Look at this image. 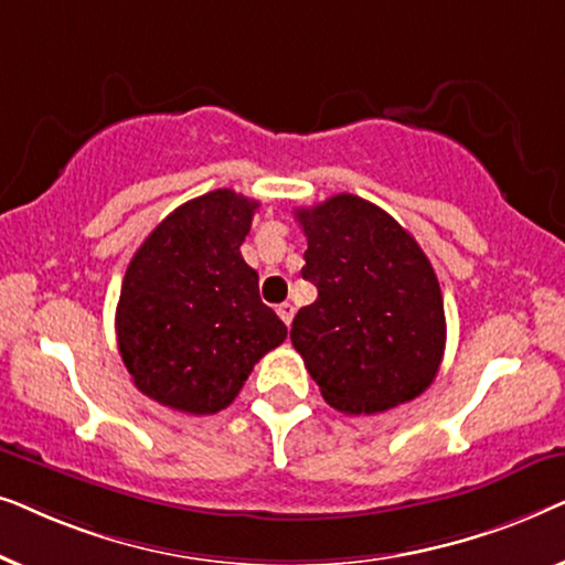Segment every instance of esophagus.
I'll list each match as a JSON object with an SVG mask.
<instances>
[{"instance_id":"1","label":"esophagus","mask_w":565,"mask_h":565,"mask_svg":"<svg viewBox=\"0 0 565 565\" xmlns=\"http://www.w3.org/2000/svg\"><path fill=\"white\" fill-rule=\"evenodd\" d=\"M277 316H280V319L290 327L292 316H296V308H292V303H280L277 306Z\"/></svg>"}]
</instances>
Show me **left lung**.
<instances>
[{
	"label": "left lung",
	"mask_w": 565,
	"mask_h": 565,
	"mask_svg": "<svg viewBox=\"0 0 565 565\" xmlns=\"http://www.w3.org/2000/svg\"><path fill=\"white\" fill-rule=\"evenodd\" d=\"M308 249L300 275L319 298L292 319L290 342L329 406L377 414L422 396L445 354V303L414 236L358 195L298 207Z\"/></svg>",
	"instance_id": "obj_1"
}]
</instances>
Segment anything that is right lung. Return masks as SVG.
<instances>
[{"instance_id": "1", "label": "right lung", "mask_w": 565, "mask_h": 565, "mask_svg": "<svg viewBox=\"0 0 565 565\" xmlns=\"http://www.w3.org/2000/svg\"><path fill=\"white\" fill-rule=\"evenodd\" d=\"M257 200L213 190L151 231L122 277L115 331L136 388L184 414H215L288 337L238 246Z\"/></svg>"}]
</instances>
